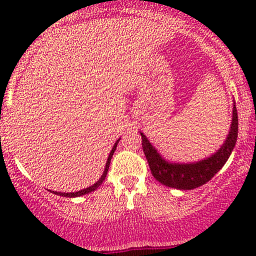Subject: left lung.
<instances>
[{
    "label": "left lung",
    "instance_id": "obj_1",
    "mask_svg": "<svg viewBox=\"0 0 256 256\" xmlns=\"http://www.w3.org/2000/svg\"><path fill=\"white\" fill-rule=\"evenodd\" d=\"M141 138H142L144 154L148 162L152 176L167 187L177 188V190H194L210 180L228 161L236 146V138H238V112L234 105L230 131L220 150H218V152L212 154L208 158L196 162V164L166 162L157 154L154 147H152L142 132H141Z\"/></svg>",
    "mask_w": 256,
    "mask_h": 256
}]
</instances>
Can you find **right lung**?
<instances>
[{
  "instance_id": "obj_1",
  "label": "right lung",
  "mask_w": 256,
  "mask_h": 256,
  "mask_svg": "<svg viewBox=\"0 0 256 256\" xmlns=\"http://www.w3.org/2000/svg\"><path fill=\"white\" fill-rule=\"evenodd\" d=\"M118 140L116 141L115 144H114V147H112V152H110L109 157H108L106 166H105L104 174H102V176L100 177V180H98L96 183H94V184H92V186H90V187L85 188V190H79V192H76V193H62V192H56V194H58V196H62V197H70V198H72V197H79V196H84V194H86V193H90V192H92V190H96V188L99 187V186L102 184V182H104L105 177H106V174H108V170H109V166H110V161H112V157L114 152H115V150H116V146H118Z\"/></svg>"
}]
</instances>
